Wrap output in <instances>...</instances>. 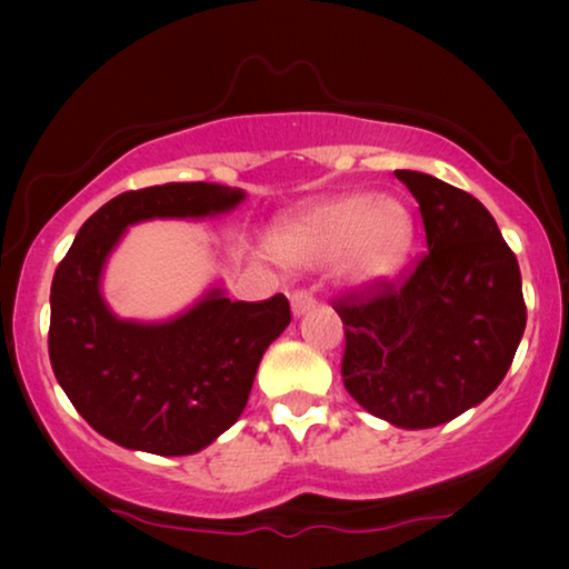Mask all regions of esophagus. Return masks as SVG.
Here are the masks:
<instances>
[{
	"label": "esophagus",
	"instance_id": "34e87169",
	"mask_svg": "<svg viewBox=\"0 0 569 569\" xmlns=\"http://www.w3.org/2000/svg\"><path fill=\"white\" fill-rule=\"evenodd\" d=\"M313 306H316V298L308 290H295L292 292V316L300 318L302 313H308V310Z\"/></svg>",
	"mask_w": 569,
	"mask_h": 569
}]
</instances>
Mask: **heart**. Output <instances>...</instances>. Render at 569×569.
Masks as SVG:
<instances>
[{"mask_svg": "<svg viewBox=\"0 0 569 569\" xmlns=\"http://www.w3.org/2000/svg\"><path fill=\"white\" fill-rule=\"evenodd\" d=\"M415 240V217L396 197L345 193L279 224L271 248L295 267L339 261L341 279L376 290L399 274Z\"/></svg>", "mask_w": 569, "mask_h": 569, "instance_id": "1", "label": "heart"}]
</instances>
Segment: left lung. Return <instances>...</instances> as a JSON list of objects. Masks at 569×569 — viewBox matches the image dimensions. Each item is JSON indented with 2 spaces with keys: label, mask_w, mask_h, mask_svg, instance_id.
I'll list each match as a JSON object with an SVG mask.
<instances>
[{
  "label": "left lung",
  "mask_w": 569,
  "mask_h": 569,
  "mask_svg": "<svg viewBox=\"0 0 569 569\" xmlns=\"http://www.w3.org/2000/svg\"><path fill=\"white\" fill-rule=\"evenodd\" d=\"M419 201L427 253L403 282L337 300L341 378L386 422L425 430L477 407L502 383L526 329L516 253L471 193L396 170Z\"/></svg>",
  "instance_id": "8db88e82"
}]
</instances>
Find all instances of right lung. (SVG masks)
<instances>
[{"label":"right lung","mask_w":569,"mask_h":569,"mask_svg":"<svg viewBox=\"0 0 569 569\" xmlns=\"http://www.w3.org/2000/svg\"><path fill=\"white\" fill-rule=\"evenodd\" d=\"M246 193L220 183L127 191L82 224L51 282L53 376L92 430L129 450L191 456L246 409L267 347L290 326L284 295L261 302L212 287L181 316L123 321L100 292L106 261L129 224L201 220L236 209Z\"/></svg>","instance_id":"add662e5"}]
</instances>
